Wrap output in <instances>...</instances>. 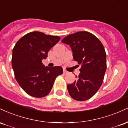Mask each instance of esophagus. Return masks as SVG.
Returning <instances> with one entry per match:
<instances>
[{"label":"esophagus","instance_id":"1","mask_svg":"<svg viewBox=\"0 0 128 128\" xmlns=\"http://www.w3.org/2000/svg\"><path fill=\"white\" fill-rule=\"evenodd\" d=\"M63 72H64V74H67V73H68L67 70H65V69H64V70H63Z\"/></svg>","mask_w":128,"mask_h":128}]
</instances>
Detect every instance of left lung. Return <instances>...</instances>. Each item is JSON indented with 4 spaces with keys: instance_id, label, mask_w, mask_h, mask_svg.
I'll list each match as a JSON object with an SVG mask.
<instances>
[{
    "instance_id": "1",
    "label": "left lung",
    "mask_w": 128,
    "mask_h": 128,
    "mask_svg": "<svg viewBox=\"0 0 128 128\" xmlns=\"http://www.w3.org/2000/svg\"><path fill=\"white\" fill-rule=\"evenodd\" d=\"M61 42L71 47L73 59L81 66L78 80L67 85L69 94L76 100L90 99L102 86L106 72L104 46L94 35L86 31L68 35Z\"/></svg>"
}]
</instances>
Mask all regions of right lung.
I'll use <instances>...</instances> for the list:
<instances>
[{"label":"right lung","mask_w":128,"mask_h":128,"mask_svg":"<svg viewBox=\"0 0 128 128\" xmlns=\"http://www.w3.org/2000/svg\"><path fill=\"white\" fill-rule=\"evenodd\" d=\"M59 36L41 32H29L16 42L12 50V67L19 86L29 96L41 98L49 94L62 68L44 67L42 60L60 40Z\"/></svg>","instance_id":"right-lung-1"}]
</instances>
